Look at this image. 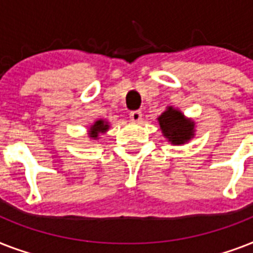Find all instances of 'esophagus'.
<instances>
[{"mask_svg": "<svg viewBox=\"0 0 253 253\" xmlns=\"http://www.w3.org/2000/svg\"><path fill=\"white\" fill-rule=\"evenodd\" d=\"M130 118L132 122H140V121H142V111L140 110L131 111Z\"/></svg>", "mask_w": 253, "mask_h": 253, "instance_id": "34e87169", "label": "esophagus"}]
</instances>
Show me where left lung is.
<instances>
[{
  "label": "left lung",
  "instance_id": "obj_1",
  "mask_svg": "<svg viewBox=\"0 0 253 253\" xmlns=\"http://www.w3.org/2000/svg\"><path fill=\"white\" fill-rule=\"evenodd\" d=\"M163 136L173 146H181L192 140L196 135V122L186 118L177 107L167 106L166 111L158 118Z\"/></svg>",
  "mask_w": 253,
  "mask_h": 253
}]
</instances>
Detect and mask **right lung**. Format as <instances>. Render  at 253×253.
<instances>
[{
    "label": "right lung",
    "instance_id": "1",
    "mask_svg": "<svg viewBox=\"0 0 253 253\" xmlns=\"http://www.w3.org/2000/svg\"><path fill=\"white\" fill-rule=\"evenodd\" d=\"M109 128H110L109 122L105 121V119L99 118L87 128V136L91 140H97V139H99V134H105V132L109 131Z\"/></svg>",
    "mask_w": 253,
    "mask_h": 253
}]
</instances>
